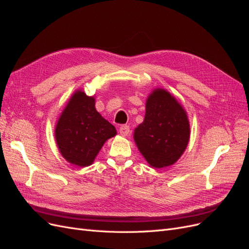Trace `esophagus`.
<instances>
[{"label":"esophagus","instance_id":"34e87169","mask_svg":"<svg viewBox=\"0 0 249 249\" xmlns=\"http://www.w3.org/2000/svg\"><path fill=\"white\" fill-rule=\"evenodd\" d=\"M119 133L120 135H123V136H127V134L130 133V126L124 124L119 127Z\"/></svg>","mask_w":249,"mask_h":249}]
</instances>
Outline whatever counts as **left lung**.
<instances>
[{
	"label": "left lung",
	"instance_id": "obj_1",
	"mask_svg": "<svg viewBox=\"0 0 249 249\" xmlns=\"http://www.w3.org/2000/svg\"><path fill=\"white\" fill-rule=\"evenodd\" d=\"M190 137V125L183 107L169 92L156 89L146 102L145 117L134 132L142 156L155 168L176 163Z\"/></svg>",
	"mask_w": 249,
	"mask_h": 249
}]
</instances>
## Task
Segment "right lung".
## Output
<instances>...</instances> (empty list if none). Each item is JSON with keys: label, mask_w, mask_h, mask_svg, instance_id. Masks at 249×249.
Masks as SVG:
<instances>
[{"label": "right lung", "mask_w": 249, "mask_h": 249, "mask_svg": "<svg viewBox=\"0 0 249 249\" xmlns=\"http://www.w3.org/2000/svg\"><path fill=\"white\" fill-rule=\"evenodd\" d=\"M94 97L74 92L60 116L55 137L65 160L80 167L91 164L100 149L116 130L94 107Z\"/></svg>", "instance_id": "add662e5"}]
</instances>
